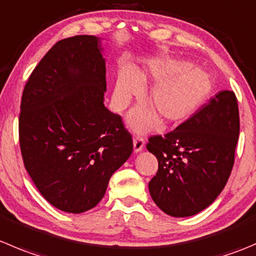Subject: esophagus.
Wrapping results in <instances>:
<instances>
[{
	"instance_id": "esophagus-1",
	"label": "esophagus",
	"mask_w": 256,
	"mask_h": 256,
	"mask_svg": "<svg viewBox=\"0 0 256 256\" xmlns=\"http://www.w3.org/2000/svg\"><path fill=\"white\" fill-rule=\"evenodd\" d=\"M144 146H145V140H144V138L136 136V138H134V151H135V152H140L144 148Z\"/></svg>"
}]
</instances>
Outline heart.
Listing matches in <instances>:
<instances>
[{
    "label": "heart",
    "instance_id": "1",
    "mask_svg": "<svg viewBox=\"0 0 256 256\" xmlns=\"http://www.w3.org/2000/svg\"><path fill=\"white\" fill-rule=\"evenodd\" d=\"M148 81L155 84L145 100L154 114L145 108H135L128 118L135 130L152 128L156 121L154 114L162 126L182 122L202 108L212 91V76L202 68L181 60L154 57L141 68H126L118 74L114 90L116 108H125Z\"/></svg>",
    "mask_w": 256,
    "mask_h": 256
}]
</instances>
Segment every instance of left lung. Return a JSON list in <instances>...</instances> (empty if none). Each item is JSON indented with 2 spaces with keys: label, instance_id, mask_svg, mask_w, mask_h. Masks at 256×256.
Segmentation results:
<instances>
[{
  "label": "left lung",
  "instance_id": "left-lung-1",
  "mask_svg": "<svg viewBox=\"0 0 256 256\" xmlns=\"http://www.w3.org/2000/svg\"><path fill=\"white\" fill-rule=\"evenodd\" d=\"M239 130L236 96L225 90L174 131L151 136L146 148L158 161L148 182L154 202L174 218L191 216L212 204L232 170Z\"/></svg>",
  "mask_w": 256,
  "mask_h": 256
}]
</instances>
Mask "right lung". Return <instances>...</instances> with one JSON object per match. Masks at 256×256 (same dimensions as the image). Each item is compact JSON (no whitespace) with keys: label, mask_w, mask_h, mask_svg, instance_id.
I'll use <instances>...</instances> for the list:
<instances>
[{"label":"right lung","mask_w":256,"mask_h":256,"mask_svg":"<svg viewBox=\"0 0 256 256\" xmlns=\"http://www.w3.org/2000/svg\"><path fill=\"white\" fill-rule=\"evenodd\" d=\"M105 92L101 40L88 34L54 44L24 86L18 120L24 168L62 212L95 208L132 154L130 132L104 105Z\"/></svg>","instance_id":"add662e5"}]
</instances>
